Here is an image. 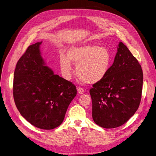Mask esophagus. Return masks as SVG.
I'll use <instances>...</instances> for the list:
<instances>
[{
    "instance_id": "esophagus-1",
    "label": "esophagus",
    "mask_w": 156,
    "mask_h": 156,
    "mask_svg": "<svg viewBox=\"0 0 156 156\" xmlns=\"http://www.w3.org/2000/svg\"><path fill=\"white\" fill-rule=\"evenodd\" d=\"M84 92H85V90L83 88H81V87L78 88V93L79 94H83Z\"/></svg>"
}]
</instances>
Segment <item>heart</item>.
Listing matches in <instances>:
<instances>
[{"mask_svg":"<svg viewBox=\"0 0 156 156\" xmlns=\"http://www.w3.org/2000/svg\"><path fill=\"white\" fill-rule=\"evenodd\" d=\"M67 55L62 53L60 55L61 71L66 79L71 77V62L77 63V75L87 84H94L104 79L111 66V54L108 49L104 47L72 45L68 48Z\"/></svg>","mask_w":156,"mask_h":156,"instance_id":"1","label":"heart"}]
</instances>
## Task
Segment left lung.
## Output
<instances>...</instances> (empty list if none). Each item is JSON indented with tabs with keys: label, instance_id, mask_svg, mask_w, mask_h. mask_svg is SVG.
Returning a JSON list of instances; mask_svg holds the SVG:
<instances>
[{
	"label": "left lung",
	"instance_id": "left-lung-1",
	"mask_svg": "<svg viewBox=\"0 0 156 156\" xmlns=\"http://www.w3.org/2000/svg\"><path fill=\"white\" fill-rule=\"evenodd\" d=\"M117 50L107 75L90 90L94 121L104 128L125 124L134 115L141 101V66L123 43L119 42Z\"/></svg>",
	"mask_w": 156,
	"mask_h": 156
}]
</instances>
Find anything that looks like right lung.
Instances as JSON below:
<instances>
[{
    "label": "right lung",
    "instance_id": "add662e5",
    "mask_svg": "<svg viewBox=\"0 0 156 156\" xmlns=\"http://www.w3.org/2000/svg\"><path fill=\"white\" fill-rule=\"evenodd\" d=\"M42 43L30 45L18 61L13 96L21 115L30 123L52 129L62 122L76 87L46 66L40 50Z\"/></svg>",
    "mask_w": 156,
    "mask_h": 156
}]
</instances>
